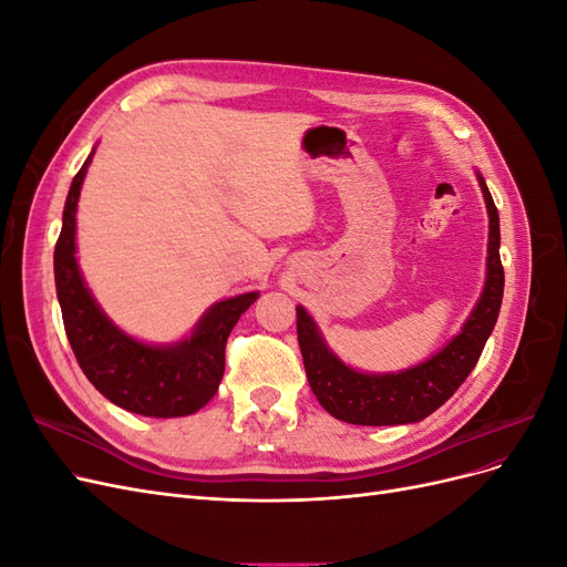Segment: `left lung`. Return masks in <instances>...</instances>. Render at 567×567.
<instances>
[{
    "instance_id": "obj_1",
    "label": "left lung",
    "mask_w": 567,
    "mask_h": 567,
    "mask_svg": "<svg viewBox=\"0 0 567 567\" xmlns=\"http://www.w3.org/2000/svg\"><path fill=\"white\" fill-rule=\"evenodd\" d=\"M489 217L487 277L461 331L425 362L390 373H367L348 367L326 346L317 321L298 305V342L312 392L331 416L354 425H402L431 416L447 402L475 369L494 331L504 298L499 257V213L483 175L475 173Z\"/></svg>"
}]
</instances>
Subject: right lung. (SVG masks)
Wrapping results in <instances>:
<instances>
[{"mask_svg": "<svg viewBox=\"0 0 567 567\" xmlns=\"http://www.w3.org/2000/svg\"><path fill=\"white\" fill-rule=\"evenodd\" d=\"M92 158L94 148L68 192L54 250L65 336L90 383L120 409L153 419L196 414L213 400L225 375V346L231 329L260 293L250 290L215 302L198 319L192 336L167 346H151L117 329L84 284L75 257V213Z\"/></svg>", "mask_w": 567, "mask_h": 567, "instance_id": "add662e5", "label": "right lung"}]
</instances>
